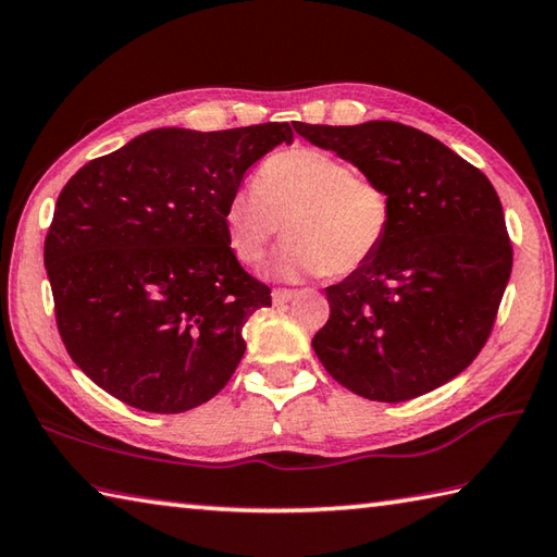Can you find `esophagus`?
I'll return each mask as SVG.
<instances>
[{"label": "esophagus", "instance_id": "esophagus-1", "mask_svg": "<svg viewBox=\"0 0 557 557\" xmlns=\"http://www.w3.org/2000/svg\"><path fill=\"white\" fill-rule=\"evenodd\" d=\"M271 296H274L276 306H283V302H288V300L296 298V290H290V288H276L274 293H271Z\"/></svg>", "mask_w": 557, "mask_h": 557}]
</instances>
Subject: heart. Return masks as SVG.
<instances>
[{
  "instance_id": "b5f03b06",
  "label": "heart",
  "mask_w": 557,
  "mask_h": 557,
  "mask_svg": "<svg viewBox=\"0 0 557 557\" xmlns=\"http://www.w3.org/2000/svg\"><path fill=\"white\" fill-rule=\"evenodd\" d=\"M230 249L259 264L286 230L278 274L349 276L369 264L391 225V198L371 176L318 148L283 150L259 166L255 186L230 194L223 208Z\"/></svg>"
}]
</instances>
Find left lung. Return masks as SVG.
I'll return each instance as SVG.
<instances>
[{
  "instance_id": "left-lung-1",
  "label": "left lung",
  "mask_w": 557,
  "mask_h": 557,
  "mask_svg": "<svg viewBox=\"0 0 557 557\" xmlns=\"http://www.w3.org/2000/svg\"><path fill=\"white\" fill-rule=\"evenodd\" d=\"M391 198V225L369 264L324 288L330 320L312 337L346 391L405 403L473 363L511 274L495 186L432 135L395 121L296 123Z\"/></svg>"
}]
</instances>
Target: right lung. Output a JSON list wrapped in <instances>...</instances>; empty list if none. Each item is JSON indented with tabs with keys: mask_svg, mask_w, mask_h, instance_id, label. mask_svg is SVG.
I'll return each mask as SVG.
<instances>
[{
	"mask_svg": "<svg viewBox=\"0 0 557 557\" xmlns=\"http://www.w3.org/2000/svg\"><path fill=\"white\" fill-rule=\"evenodd\" d=\"M293 128L148 131L62 188L44 249L55 322L101 391L180 414L227 385L245 322L271 306V288L239 267L223 208Z\"/></svg>",
	"mask_w": 557,
	"mask_h": 557,
	"instance_id": "add662e5",
	"label": "right lung"
}]
</instances>
